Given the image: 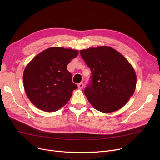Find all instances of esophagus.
Segmentation results:
<instances>
[{
  "label": "esophagus",
  "instance_id": "obj_1",
  "mask_svg": "<svg viewBox=\"0 0 160 160\" xmlns=\"http://www.w3.org/2000/svg\"><path fill=\"white\" fill-rule=\"evenodd\" d=\"M83 87H84L83 83H80L78 85V88H79V89H83Z\"/></svg>",
  "mask_w": 160,
  "mask_h": 160
}]
</instances>
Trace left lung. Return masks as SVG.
Wrapping results in <instances>:
<instances>
[{
    "instance_id": "left-lung-1",
    "label": "left lung",
    "mask_w": 160,
    "mask_h": 160,
    "mask_svg": "<svg viewBox=\"0 0 160 160\" xmlns=\"http://www.w3.org/2000/svg\"><path fill=\"white\" fill-rule=\"evenodd\" d=\"M91 71L84 93L93 108L103 113L115 111L126 104L136 87V75L125 58L107 46L81 50Z\"/></svg>"
}]
</instances>
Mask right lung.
I'll list each match as a JSON object with an SVG mask.
<instances>
[{
    "mask_svg": "<svg viewBox=\"0 0 160 160\" xmlns=\"http://www.w3.org/2000/svg\"><path fill=\"white\" fill-rule=\"evenodd\" d=\"M79 51L54 47L42 51L31 60L23 72L28 98L37 108L53 112L64 106L77 88L67 69Z\"/></svg>",
    "mask_w": 160,
    "mask_h": 160,
    "instance_id": "obj_1",
    "label": "right lung"
}]
</instances>
